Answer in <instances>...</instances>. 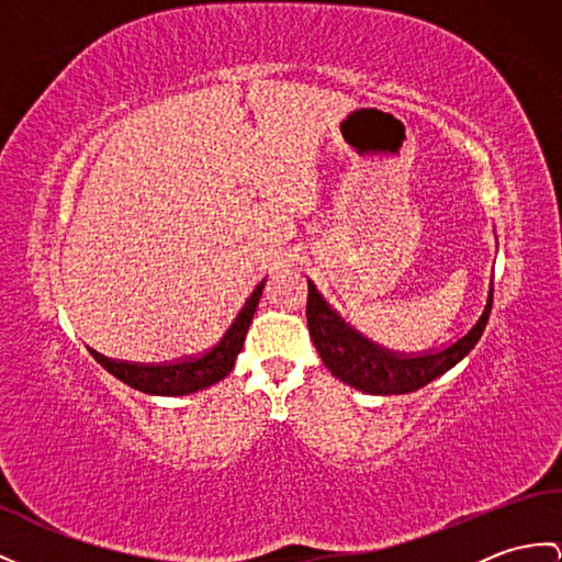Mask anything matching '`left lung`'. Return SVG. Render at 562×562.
Listing matches in <instances>:
<instances>
[{"instance_id":"left-lung-1","label":"left lung","mask_w":562,"mask_h":562,"mask_svg":"<svg viewBox=\"0 0 562 562\" xmlns=\"http://www.w3.org/2000/svg\"><path fill=\"white\" fill-rule=\"evenodd\" d=\"M307 326L322 362L344 384L372 395H398L427 386L468 355L482 338L494 305V281L479 319L450 346L431 352H393L350 328L307 279Z\"/></svg>"}]
</instances>
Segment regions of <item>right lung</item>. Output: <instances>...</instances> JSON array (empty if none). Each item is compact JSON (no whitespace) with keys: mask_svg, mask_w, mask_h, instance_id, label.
<instances>
[{"mask_svg":"<svg viewBox=\"0 0 562 562\" xmlns=\"http://www.w3.org/2000/svg\"><path fill=\"white\" fill-rule=\"evenodd\" d=\"M265 281L257 283V289L248 297V303L243 305L238 317L226 328L222 340L202 355H193V358H181L173 362H159V364H145V362H123L104 358L100 352H92V358L98 360L109 374H114L123 384L131 389H138L149 395H186L195 393L200 389H207L216 381H222L236 364L238 352L243 350L245 334H248L250 322L255 317V310L262 297Z\"/></svg>","mask_w":562,"mask_h":562,"instance_id":"add662e5","label":"right lung"}]
</instances>
